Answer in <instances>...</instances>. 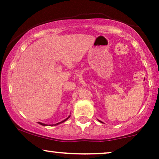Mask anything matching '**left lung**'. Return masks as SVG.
Masks as SVG:
<instances>
[{"instance_id":"left-lung-1","label":"left lung","mask_w":159,"mask_h":159,"mask_svg":"<svg viewBox=\"0 0 159 159\" xmlns=\"http://www.w3.org/2000/svg\"><path fill=\"white\" fill-rule=\"evenodd\" d=\"M101 122H102V121H101Z\"/></svg>"}]
</instances>
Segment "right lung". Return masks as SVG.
Instances as JSON below:
<instances>
[{"label":"right lung","mask_w":159,"mask_h":159,"mask_svg":"<svg viewBox=\"0 0 159 159\" xmlns=\"http://www.w3.org/2000/svg\"><path fill=\"white\" fill-rule=\"evenodd\" d=\"M69 117H70V116H69L66 119H64V121H61V122H58V123H57V124H55V125H59V124H61V123H63V122H64V121H66L67 119H68L69 118ZM39 124H40V125H43V126H48V125H45V124H43V123H41V122H39ZM51 126H53V125H52Z\"/></svg>","instance_id":"right-lung-1"}]
</instances>
